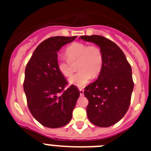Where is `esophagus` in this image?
<instances>
[{
	"mask_svg": "<svg viewBox=\"0 0 151 151\" xmlns=\"http://www.w3.org/2000/svg\"><path fill=\"white\" fill-rule=\"evenodd\" d=\"M79 93L80 95L83 96L84 95V90L82 88H79Z\"/></svg>",
	"mask_w": 151,
	"mask_h": 151,
	"instance_id": "34e87169",
	"label": "esophagus"
}]
</instances>
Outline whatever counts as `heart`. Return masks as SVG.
Returning a JSON list of instances; mask_svg holds the SVG:
<instances>
[{"mask_svg": "<svg viewBox=\"0 0 151 151\" xmlns=\"http://www.w3.org/2000/svg\"><path fill=\"white\" fill-rule=\"evenodd\" d=\"M66 59H58L57 68L61 75L69 77L73 74L72 64L77 63L79 72L69 79L71 85L78 88H83L99 75L103 66V55L99 47L79 42H75L66 49Z\"/></svg>", "mask_w": 151, "mask_h": 151, "instance_id": "heart-1", "label": "heart"}]
</instances>
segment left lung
Wrapping results in <instances>:
<instances>
[{"mask_svg": "<svg viewBox=\"0 0 151 151\" xmlns=\"http://www.w3.org/2000/svg\"><path fill=\"white\" fill-rule=\"evenodd\" d=\"M80 39L99 46L103 55L99 76L85 88L88 118L97 126L109 127L120 120L129 107L134 88L132 68L122 50L110 40L96 35Z\"/></svg>", "mask_w": 151, "mask_h": 151, "instance_id": "obj_1", "label": "left lung"}]
</instances>
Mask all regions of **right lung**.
<instances>
[{
	"label": "right lung",
	"mask_w": 151,
	"mask_h": 151,
	"mask_svg": "<svg viewBox=\"0 0 151 151\" xmlns=\"http://www.w3.org/2000/svg\"><path fill=\"white\" fill-rule=\"evenodd\" d=\"M76 38L56 36L41 42L35 50L25 70L23 89L32 115L42 125L55 129L71 120L80 93L57 68V52Z\"/></svg>",
	"instance_id": "right-lung-1"
}]
</instances>
